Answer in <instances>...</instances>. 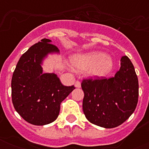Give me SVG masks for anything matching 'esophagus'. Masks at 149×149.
Masks as SVG:
<instances>
[{"instance_id": "esophagus-1", "label": "esophagus", "mask_w": 149, "mask_h": 149, "mask_svg": "<svg viewBox=\"0 0 149 149\" xmlns=\"http://www.w3.org/2000/svg\"><path fill=\"white\" fill-rule=\"evenodd\" d=\"M75 86L76 87H77V88H79V87H81V84H80V82L79 81H76V83H75Z\"/></svg>"}]
</instances>
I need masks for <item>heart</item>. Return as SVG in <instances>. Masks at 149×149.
Returning a JSON list of instances; mask_svg holds the SVG:
<instances>
[{
    "label": "heart",
    "mask_w": 149,
    "mask_h": 149,
    "mask_svg": "<svg viewBox=\"0 0 149 149\" xmlns=\"http://www.w3.org/2000/svg\"><path fill=\"white\" fill-rule=\"evenodd\" d=\"M76 70H88V74L92 77L102 78L109 74L113 69V60L102 52H92L75 56L72 59Z\"/></svg>",
    "instance_id": "heart-1"
}]
</instances>
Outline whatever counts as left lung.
Here are the masks:
<instances>
[{"label":"left lung","mask_w":149,"mask_h":149,"mask_svg":"<svg viewBox=\"0 0 149 149\" xmlns=\"http://www.w3.org/2000/svg\"><path fill=\"white\" fill-rule=\"evenodd\" d=\"M83 111L86 119L105 128L118 127L132 115L139 100V80L127 56L120 58V68L114 77L86 79Z\"/></svg>","instance_id":"1"}]
</instances>
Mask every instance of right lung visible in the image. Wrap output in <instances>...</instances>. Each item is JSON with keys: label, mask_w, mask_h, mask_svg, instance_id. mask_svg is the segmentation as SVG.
I'll return each instance as SVG.
<instances>
[{"label": "right lung", "mask_w": 149, "mask_h": 149, "mask_svg": "<svg viewBox=\"0 0 149 149\" xmlns=\"http://www.w3.org/2000/svg\"><path fill=\"white\" fill-rule=\"evenodd\" d=\"M43 38L25 52L17 62L11 79L14 107L24 120L45 125L58 118L60 104L75 89L63 86L55 73H43L42 60L59 50Z\"/></svg>", "instance_id": "obj_1"}]
</instances>
